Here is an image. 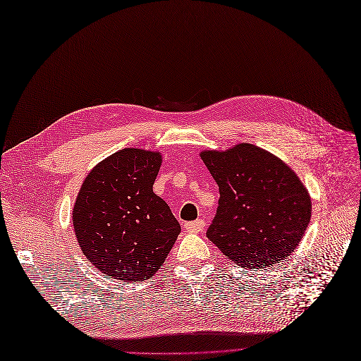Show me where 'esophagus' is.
<instances>
[{
	"instance_id": "1",
	"label": "esophagus",
	"mask_w": 361,
	"mask_h": 361,
	"mask_svg": "<svg viewBox=\"0 0 361 361\" xmlns=\"http://www.w3.org/2000/svg\"><path fill=\"white\" fill-rule=\"evenodd\" d=\"M204 226H205V222L202 219H197L195 222L184 224V229L188 232H193V234H200V232L204 231Z\"/></svg>"
}]
</instances>
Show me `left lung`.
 <instances>
[{
	"label": "left lung",
	"mask_w": 361,
	"mask_h": 361,
	"mask_svg": "<svg viewBox=\"0 0 361 361\" xmlns=\"http://www.w3.org/2000/svg\"><path fill=\"white\" fill-rule=\"evenodd\" d=\"M220 192L207 237L228 259L258 270L288 259L312 216L306 185L283 160L257 145L200 153Z\"/></svg>",
	"instance_id": "1"
}]
</instances>
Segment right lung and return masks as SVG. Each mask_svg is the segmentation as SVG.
<instances>
[{
    "mask_svg": "<svg viewBox=\"0 0 361 361\" xmlns=\"http://www.w3.org/2000/svg\"><path fill=\"white\" fill-rule=\"evenodd\" d=\"M159 151L124 148L92 168L73 205V229L96 269L124 282L157 273L180 234L169 205L153 192Z\"/></svg>",
    "mask_w": 361,
    "mask_h": 361,
    "instance_id": "right-lung-1",
    "label": "right lung"
}]
</instances>
